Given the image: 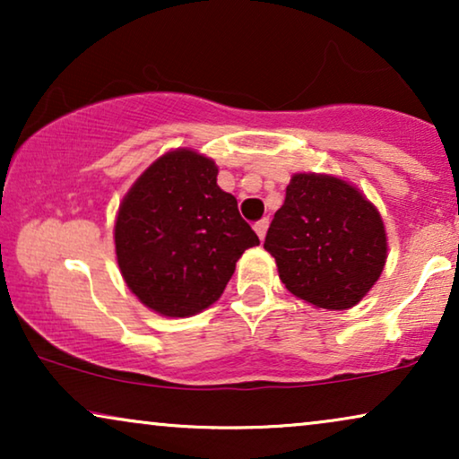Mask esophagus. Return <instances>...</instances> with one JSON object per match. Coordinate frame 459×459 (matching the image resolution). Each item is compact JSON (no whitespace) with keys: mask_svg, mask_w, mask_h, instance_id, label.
Segmentation results:
<instances>
[{"mask_svg":"<svg viewBox=\"0 0 459 459\" xmlns=\"http://www.w3.org/2000/svg\"><path fill=\"white\" fill-rule=\"evenodd\" d=\"M267 228H269V219H261L259 223H255V231H256V236L261 238H265V234H267Z\"/></svg>","mask_w":459,"mask_h":459,"instance_id":"34e87169","label":"esophagus"}]
</instances>
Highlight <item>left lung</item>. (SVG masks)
Returning a JSON list of instances; mask_svg holds the SVG:
<instances>
[{
  "instance_id": "1",
  "label": "left lung",
  "mask_w": 459,
  "mask_h": 459,
  "mask_svg": "<svg viewBox=\"0 0 459 459\" xmlns=\"http://www.w3.org/2000/svg\"><path fill=\"white\" fill-rule=\"evenodd\" d=\"M263 247L294 297L328 311L359 303L388 255L378 209L359 187L325 173L292 175Z\"/></svg>"
}]
</instances>
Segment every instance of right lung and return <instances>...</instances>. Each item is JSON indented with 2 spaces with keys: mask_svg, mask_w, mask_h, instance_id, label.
<instances>
[{
  "mask_svg": "<svg viewBox=\"0 0 459 459\" xmlns=\"http://www.w3.org/2000/svg\"><path fill=\"white\" fill-rule=\"evenodd\" d=\"M215 160L192 148L159 156L123 196L115 253L125 284L148 309L190 317L219 300L259 238L217 186Z\"/></svg>",
  "mask_w": 459,
  "mask_h": 459,
  "instance_id": "1",
  "label": "right lung"
}]
</instances>
